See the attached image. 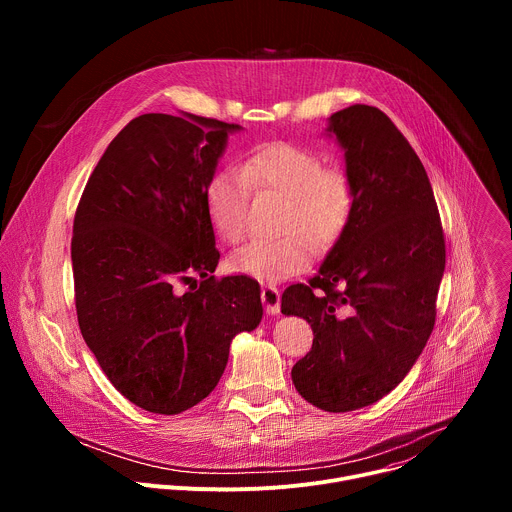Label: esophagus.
Masks as SVG:
<instances>
[{
  "mask_svg": "<svg viewBox=\"0 0 512 512\" xmlns=\"http://www.w3.org/2000/svg\"><path fill=\"white\" fill-rule=\"evenodd\" d=\"M261 300L267 310V314H279L281 310V291L275 285H263L261 289Z\"/></svg>",
  "mask_w": 512,
  "mask_h": 512,
  "instance_id": "1",
  "label": "esophagus"
}]
</instances>
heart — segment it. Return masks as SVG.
Here are the masks:
<instances>
[{
	"label": "heart",
	"mask_w": 512,
	"mask_h": 512,
	"mask_svg": "<svg viewBox=\"0 0 512 512\" xmlns=\"http://www.w3.org/2000/svg\"><path fill=\"white\" fill-rule=\"evenodd\" d=\"M273 194L285 206L277 239H259L229 259L235 273L259 281H281L302 273L318 251L330 249L354 208V186L340 166L300 145L273 141L249 152L235 170L212 176L206 186V212L216 237L237 245L249 231L251 196Z\"/></svg>",
	"instance_id": "1"
}]
</instances>
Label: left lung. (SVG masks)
Listing matches in <instances>:
<instances>
[{
	"mask_svg": "<svg viewBox=\"0 0 512 512\" xmlns=\"http://www.w3.org/2000/svg\"><path fill=\"white\" fill-rule=\"evenodd\" d=\"M328 129L354 186L352 216L320 271L283 291L281 312L314 330L291 369L298 393L344 413L377 403L411 371L435 324L446 241L425 168L381 109L350 105Z\"/></svg>",
	"mask_w": 512,
	"mask_h": 512,
	"instance_id": "1",
	"label": "left lung"
}]
</instances>
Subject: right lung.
Masks as SVG:
<instances>
[{
	"instance_id": "right-lung-1",
	"label": "right lung",
	"mask_w": 512,
	"mask_h": 512,
	"mask_svg": "<svg viewBox=\"0 0 512 512\" xmlns=\"http://www.w3.org/2000/svg\"><path fill=\"white\" fill-rule=\"evenodd\" d=\"M237 129L190 113L131 119L75 212L70 257L81 334L111 385L145 411L176 415L208 397L231 340L263 316L255 281L212 275L221 253L206 186Z\"/></svg>"
}]
</instances>
